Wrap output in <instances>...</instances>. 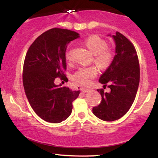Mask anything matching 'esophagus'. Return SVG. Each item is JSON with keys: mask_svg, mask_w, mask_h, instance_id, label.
Returning <instances> with one entry per match:
<instances>
[{"mask_svg": "<svg viewBox=\"0 0 158 158\" xmlns=\"http://www.w3.org/2000/svg\"><path fill=\"white\" fill-rule=\"evenodd\" d=\"M81 91L83 92V93H87V92L89 91V89H87V88H85L82 87L81 88Z\"/></svg>", "mask_w": 158, "mask_h": 158, "instance_id": "esophagus-1", "label": "esophagus"}]
</instances>
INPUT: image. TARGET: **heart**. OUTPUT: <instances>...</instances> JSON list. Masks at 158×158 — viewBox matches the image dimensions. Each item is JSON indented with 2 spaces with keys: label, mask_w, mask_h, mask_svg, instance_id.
<instances>
[{
  "label": "heart",
  "mask_w": 158,
  "mask_h": 158,
  "mask_svg": "<svg viewBox=\"0 0 158 158\" xmlns=\"http://www.w3.org/2000/svg\"><path fill=\"white\" fill-rule=\"evenodd\" d=\"M85 44L89 49L93 55H95V61L101 68H107L113 59V52L107 48V43L98 36L93 35L85 40ZM71 52L67 50L65 57L70 60ZM98 70L94 67H81L73 75V81L82 85H89L93 79L96 77Z\"/></svg>",
  "instance_id": "obj_1"
}]
</instances>
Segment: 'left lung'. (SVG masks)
Segmentation results:
<instances>
[{"label": "left lung", "instance_id": "8db88e82", "mask_svg": "<svg viewBox=\"0 0 158 158\" xmlns=\"http://www.w3.org/2000/svg\"><path fill=\"white\" fill-rule=\"evenodd\" d=\"M115 42V56L99 83L110 88V92L100 91L102 100L93 113L101 120L112 122L127 114L135 101L139 83V64L135 47L119 32L109 34Z\"/></svg>", "mask_w": 158, "mask_h": 158}]
</instances>
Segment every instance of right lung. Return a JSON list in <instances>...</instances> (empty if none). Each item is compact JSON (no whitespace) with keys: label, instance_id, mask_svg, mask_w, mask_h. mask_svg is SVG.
I'll return each instance as SVG.
<instances>
[{"label":"right lung","instance_id":"1","mask_svg":"<svg viewBox=\"0 0 158 158\" xmlns=\"http://www.w3.org/2000/svg\"><path fill=\"white\" fill-rule=\"evenodd\" d=\"M79 34L68 29H54L44 32L28 49L23 68V84L29 103L43 120L60 123L71 114L73 101L80 90L56 85V77L66 79L65 52ZM68 79V78H67Z\"/></svg>","mask_w":158,"mask_h":158}]
</instances>
